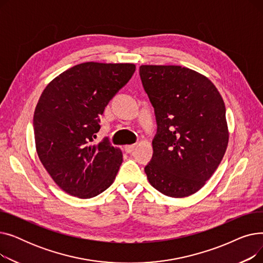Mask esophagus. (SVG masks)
I'll use <instances>...</instances> for the list:
<instances>
[{"label": "esophagus", "mask_w": 263, "mask_h": 263, "mask_svg": "<svg viewBox=\"0 0 263 263\" xmlns=\"http://www.w3.org/2000/svg\"><path fill=\"white\" fill-rule=\"evenodd\" d=\"M135 147H136L135 145H128V146H124V150H126V153L131 154V153H133V151H134Z\"/></svg>", "instance_id": "esophagus-1"}]
</instances>
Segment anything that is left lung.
Instances as JSON below:
<instances>
[{"mask_svg": "<svg viewBox=\"0 0 263 263\" xmlns=\"http://www.w3.org/2000/svg\"><path fill=\"white\" fill-rule=\"evenodd\" d=\"M140 76L158 124L154 155L145 166L162 194H194L218 167L228 145L222 96L204 76L181 66L142 65Z\"/></svg>", "mask_w": 263, "mask_h": 263, "instance_id": "8db88e82", "label": "left lung"}]
</instances>
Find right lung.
Instances as JSON below:
<instances>
[{"mask_svg":"<svg viewBox=\"0 0 263 263\" xmlns=\"http://www.w3.org/2000/svg\"><path fill=\"white\" fill-rule=\"evenodd\" d=\"M134 71V64L83 63L52 80L41 93L33 120L37 155L69 195L91 198L114 182L121 150L107 139L92 141L105 106Z\"/></svg>","mask_w":263,"mask_h":263,"instance_id":"obj_1","label":"right lung"}]
</instances>
